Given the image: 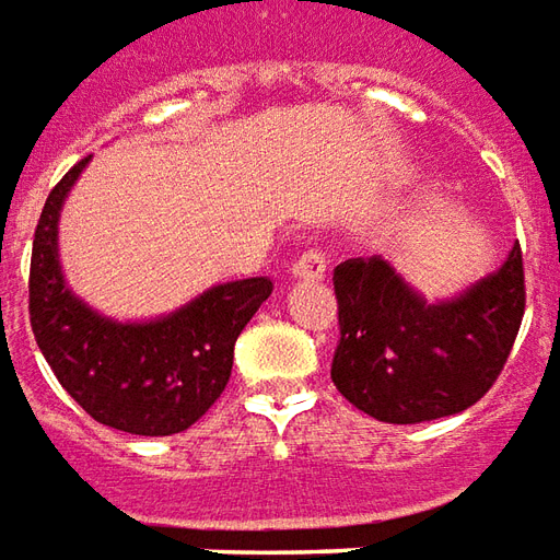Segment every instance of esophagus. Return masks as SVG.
Listing matches in <instances>:
<instances>
[{
	"label": "esophagus",
	"mask_w": 560,
	"mask_h": 560,
	"mask_svg": "<svg viewBox=\"0 0 560 560\" xmlns=\"http://www.w3.org/2000/svg\"><path fill=\"white\" fill-rule=\"evenodd\" d=\"M328 271V261L319 249H304L295 265H292V277L295 280H323Z\"/></svg>",
	"instance_id": "esophagus-1"
}]
</instances>
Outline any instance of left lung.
<instances>
[{
	"label": "left lung",
	"mask_w": 560,
	"mask_h": 560,
	"mask_svg": "<svg viewBox=\"0 0 560 560\" xmlns=\"http://www.w3.org/2000/svg\"><path fill=\"white\" fill-rule=\"evenodd\" d=\"M335 295L337 392L380 422H431L474 407L501 376L525 316L522 247L452 301L428 304L380 256L340 261Z\"/></svg>",
	"instance_id": "8db88e82"
}]
</instances>
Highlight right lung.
<instances>
[{"label": "right lung", "mask_w": 560, "mask_h": 560, "mask_svg": "<svg viewBox=\"0 0 560 560\" xmlns=\"http://www.w3.org/2000/svg\"><path fill=\"white\" fill-rule=\"evenodd\" d=\"M81 160L45 201L30 265V323L59 386L96 422L141 438L196 425L232 376L235 340L273 292L268 277L220 283L153 323H114L62 280L57 223Z\"/></svg>", "instance_id": "right-lung-1"}]
</instances>
